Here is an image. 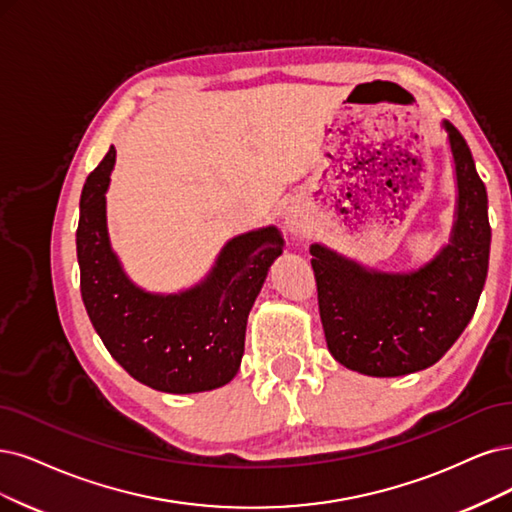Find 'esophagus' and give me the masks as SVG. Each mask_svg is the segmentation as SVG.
Here are the masks:
<instances>
[{"label":"esophagus","mask_w":512,"mask_h":512,"mask_svg":"<svg viewBox=\"0 0 512 512\" xmlns=\"http://www.w3.org/2000/svg\"><path fill=\"white\" fill-rule=\"evenodd\" d=\"M285 225H287L289 232L297 234V232H301V227H304V217H301L297 211H287L285 213Z\"/></svg>","instance_id":"esophagus-1"}]
</instances>
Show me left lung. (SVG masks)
<instances>
[{
  "mask_svg": "<svg viewBox=\"0 0 512 512\" xmlns=\"http://www.w3.org/2000/svg\"><path fill=\"white\" fill-rule=\"evenodd\" d=\"M456 166L458 206L449 244L413 272L369 270L312 244L318 310L329 352L344 367L396 377L434 365L456 344L487 278V192L460 130L443 122Z\"/></svg>",
  "mask_w": 512,
  "mask_h": 512,
  "instance_id": "8db88e82",
  "label": "left lung"
}]
</instances>
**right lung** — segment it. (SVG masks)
I'll return each mask as SVG.
<instances>
[{
    "label": "right lung",
    "mask_w": 512,
    "mask_h": 512,
    "mask_svg": "<svg viewBox=\"0 0 512 512\" xmlns=\"http://www.w3.org/2000/svg\"><path fill=\"white\" fill-rule=\"evenodd\" d=\"M116 164L109 147L80 198V291L94 331L137 382L170 394L215 390L232 382L244 354L246 318L272 261L282 253L274 225L227 242L200 285L147 293L122 270L107 234L105 192Z\"/></svg>",
    "instance_id": "1"
}]
</instances>
